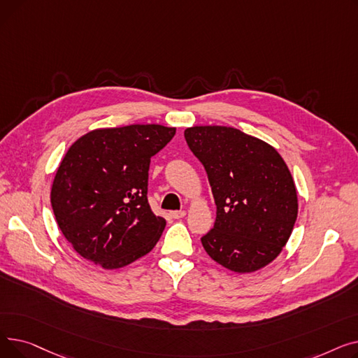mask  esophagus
<instances>
[{"mask_svg":"<svg viewBox=\"0 0 358 358\" xmlns=\"http://www.w3.org/2000/svg\"><path fill=\"white\" fill-rule=\"evenodd\" d=\"M185 216V212L184 210H176V212H171V217L174 219H181Z\"/></svg>","mask_w":358,"mask_h":358,"instance_id":"obj_1","label":"esophagus"}]
</instances>
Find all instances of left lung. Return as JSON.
Returning <instances> with one entry per match:
<instances>
[{
	"label": "left lung",
	"mask_w": 358,
	"mask_h": 358,
	"mask_svg": "<svg viewBox=\"0 0 358 358\" xmlns=\"http://www.w3.org/2000/svg\"><path fill=\"white\" fill-rule=\"evenodd\" d=\"M203 164L216 203V222L201 238L217 264L235 273L266 267L287 243L297 217V193L285 159L267 142L235 127L184 130Z\"/></svg>",
	"instance_id": "1"
}]
</instances>
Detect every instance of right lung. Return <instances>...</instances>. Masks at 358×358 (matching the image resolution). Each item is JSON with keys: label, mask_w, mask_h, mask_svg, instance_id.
<instances>
[{"label": "right lung", "mask_w": 358, "mask_h": 358, "mask_svg": "<svg viewBox=\"0 0 358 358\" xmlns=\"http://www.w3.org/2000/svg\"><path fill=\"white\" fill-rule=\"evenodd\" d=\"M176 127L130 124L91 130L75 141L56 171L50 203L66 241L106 270L122 268L155 247L165 219L148 203L150 158Z\"/></svg>", "instance_id": "1"}]
</instances>
